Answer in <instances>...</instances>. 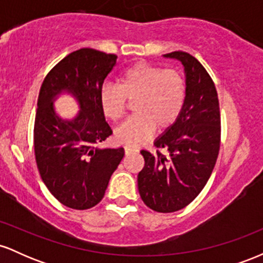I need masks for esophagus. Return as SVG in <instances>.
<instances>
[{"label": "esophagus", "instance_id": "34e87169", "mask_svg": "<svg viewBox=\"0 0 263 263\" xmlns=\"http://www.w3.org/2000/svg\"><path fill=\"white\" fill-rule=\"evenodd\" d=\"M138 152V149L136 147H125V153L126 155H129V153H135Z\"/></svg>", "mask_w": 263, "mask_h": 263}]
</instances>
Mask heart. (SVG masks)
I'll return each instance as SVG.
<instances>
[{"mask_svg":"<svg viewBox=\"0 0 263 263\" xmlns=\"http://www.w3.org/2000/svg\"><path fill=\"white\" fill-rule=\"evenodd\" d=\"M186 96L183 75L176 69L146 62L132 64L120 74L117 85L105 84L99 93L102 114L117 122L134 102L135 115L116 129L115 137L126 146H137L153 135L156 127L170 128L182 114Z\"/></svg>","mask_w":263,"mask_h":263,"instance_id":"obj_1","label":"heart"}]
</instances>
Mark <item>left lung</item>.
Returning <instances> with one entry per match:
<instances>
[{
	"instance_id": "8db88e82",
	"label": "left lung",
	"mask_w": 263,
	"mask_h": 263,
	"mask_svg": "<svg viewBox=\"0 0 263 263\" xmlns=\"http://www.w3.org/2000/svg\"><path fill=\"white\" fill-rule=\"evenodd\" d=\"M164 57L184 65L185 102L174 125L156 140V153L141 151L144 167L137 182L147 206L158 213H173L192 203L209 180L219 155L221 121L218 91L204 66L185 52Z\"/></svg>"
}]
</instances>
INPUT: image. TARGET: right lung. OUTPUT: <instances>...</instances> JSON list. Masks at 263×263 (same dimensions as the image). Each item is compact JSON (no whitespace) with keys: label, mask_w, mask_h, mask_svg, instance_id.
I'll return each mask as SVG.
<instances>
[{"label":"right lung","mask_w":263,"mask_h":263,"mask_svg":"<svg viewBox=\"0 0 263 263\" xmlns=\"http://www.w3.org/2000/svg\"><path fill=\"white\" fill-rule=\"evenodd\" d=\"M115 54L83 48L62 59L39 90L33 144L45 186L57 200L75 210L95 206L125 155L121 148H100L112 135L99 101L104 80L116 65ZM71 93L81 106L74 120L60 119L52 100Z\"/></svg>","instance_id":"obj_1"}]
</instances>
